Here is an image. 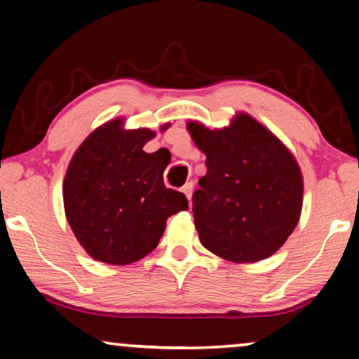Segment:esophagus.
<instances>
[{
    "mask_svg": "<svg viewBox=\"0 0 359 359\" xmlns=\"http://www.w3.org/2000/svg\"><path fill=\"white\" fill-rule=\"evenodd\" d=\"M193 189H194V184L191 183V181L183 186V193L186 194V198H188L189 201H191V198H193Z\"/></svg>",
    "mask_w": 359,
    "mask_h": 359,
    "instance_id": "esophagus-1",
    "label": "esophagus"
}]
</instances>
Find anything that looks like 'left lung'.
Returning <instances> with one entry per match:
<instances>
[{
    "label": "left lung",
    "mask_w": 359,
    "mask_h": 359,
    "mask_svg": "<svg viewBox=\"0 0 359 359\" xmlns=\"http://www.w3.org/2000/svg\"><path fill=\"white\" fill-rule=\"evenodd\" d=\"M188 130L208 166L193 194L201 243L233 263L271 257L302 209V175L291 151L248 114L220 130L199 122Z\"/></svg>",
    "instance_id": "left-lung-1"
}]
</instances>
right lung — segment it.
Instances as JSON below:
<instances>
[{"label": "right lung", "instance_id": "right-lung-1", "mask_svg": "<svg viewBox=\"0 0 359 359\" xmlns=\"http://www.w3.org/2000/svg\"><path fill=\"white\" fill-rule=\"evenodd\" d=\"M154 137L150 129L124 130L122 119L111 121L88 135L68 165L67 220L97 262L129 264L144 258L158 245L166 219L188 210L186 196L163 183L165 154L144 151Z\"/></svg>", "mask_w": 359, "mask_h": 359}]
</instances>
